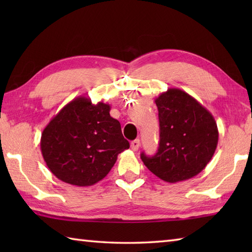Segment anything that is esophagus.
<instances>
[{
	"label": "esophagus",
	"mask_w": 252,
	"mask_h": 252,
	"mask_svg": "<svg viewBox=\"0 0 252 252\" xmlns=\"http://www.w3.org/2000/svg\"><path fill=\"white\" fill-rule=\"evenodd\" d=\"M140 146H141V141L138 140V138H136V140H134L131 143V148H132L133 152H137L138 148H140Z\"/></svg>",
	"instance_id": "34e87169"
}]
</instances>
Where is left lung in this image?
I'll use <instances>...</instances> for the list:
<instances>
[{"label": "left lung", "mask_w": 252, "mask_h": 252, "mask_svg": "<svg viewBox=\"0 0 252 252\" xmlns=\"http://www.w3.org/2000/svg\"><path fill=\"white\" fill-rule=\"evenodd\" d=\"M160 142L157 154L141 159L148 170L168 183L194 178L215 154L219 131L211 112L189 93L168 89L155 99Z\"/></svg>", "instance_id": "left-lung-1"}]
</instances>
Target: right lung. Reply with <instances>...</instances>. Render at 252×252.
Returning a JSON list of instances; mask_svg holds the SVG:
<instances>
[{
    "label": "right lung",
    "mask_w": 252,
    "mask_h": 252,
    "mask_svg": "<svg viewBox=\"0 0 252 252\" xmlns=\"http://www.w3.org/2000/svg\"><path fill=\"white\" fill-rule=\"evenodd\" d=\"M110 105L78 96L52 118L41 135V153L57 179L74 186L94 185L130 147Z\"/></svg>",
    "instance_id": "obj_1"
}]
</instances>
